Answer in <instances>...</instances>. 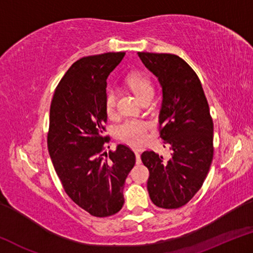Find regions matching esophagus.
Returning <instances> with one entry per match:
<instances>
[{
  "label": "esophagus",
  "mask_w": 253,
  "mask_h": 253,
  "mask_svg": "<svg viewBox=\"0 0 253 253\" xmlns=\"http://www.w3.org/2000/svg\"><path fill=\"white\" fill-rule=\"evenodd\" d=\"M135 155H136V163L137 164H140L142 161H140V154H139L138 149H135Z\"/></svg>",
  "instance_id": "esophagus-1"
}]
</instances>
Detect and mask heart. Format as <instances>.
Instances as JSON below:
<instances>
[{
  "label": "heart",
  "mask_w": 253,
  "mask_h": 253,
  "mask_svg": "<svg viewBox=\"0 0 253 253\" xmlns=\"http://www.w3.org/2000/svg\"><path fill=\"white\" fill-rule=\"evenodd\" d=\"M126 83L142 101L147 99V98H153L154 92H155L152 80L143 72H131L127 76ZM116 101L117 90L114 88H109L105 96V108L109 117L115 114ZM147 128V123L137 121V119H130V121H127L119 126L118 136L124 142L134 145V146H138L146 140Z\"/></svg>",
  "instance_id": "heart-1"
}]
</instances>
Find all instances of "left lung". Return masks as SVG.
Wrapping results in <instances>:
<instances>
[{
    "label": "left lung",
    "instance_id": "1",
    "mask_svg": "<svg viewBox=\"0 0 253 253\" xmlns=\"http://www.w3.org/2000/svg\"><path fill=\"white\" fill-rule=\"evenodd\" d=\"M144 66L158 79L162 106L161 137L172 149L166 162L153 151L142 154L149 170L147 190L158 208L177 209L196 194L213 158V122L202 84L182 58L169 53L138 52Z\"/></svg>",
    "mask_w": 253,
    "mask_h": 253
}]
</instances>
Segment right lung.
<instances>
[{"mask_svg": "<svg viewBox=\"0 0 253 253\" xmlns=\"http://www.w3.org/2000/svg\"><path fill=\"white\" fill-rule=\"evenodd\" d=\"M125 55L108 52L79 59L60 81L50 107L48 149L68 196L97 217L121 211L124 185L136 157L117 145L107 154V78Z\"/></svg>", "mask_w": 253, "mask_h": 253, "instance_id": "obj_1", "label": "right lung"}]
</instances>
